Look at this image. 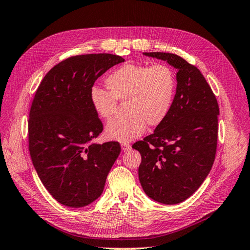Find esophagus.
Listing matches in <instances>:
<instances>
[{"label": "esophagus", "mask_w": 250, "mask_h": 250, "mask_svg": "<svg viewBox=\"0 0 250 250\" xmlns=\"http://www.w3.org/2000/svg\"><path fill=\"white\" fill-rule=\"evenodd\" d=\"M122 149H123V151H128V150H130L131 149V145L129 143H122Z\"/></svg>", "instance_id": "34e87169"}]
</instances>
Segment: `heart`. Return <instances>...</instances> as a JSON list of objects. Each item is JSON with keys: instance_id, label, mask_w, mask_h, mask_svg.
Listing matches in <instances>:
<instances>
[{"instance_id": "obj_1", "label": "heart", "mask_w": 250, "mask_h": 250, "mask_svg": "<svg viewBox=\"0 0 250 250\" xmlns=\"http://www.w3.org/2000/svg\"><path fill=\"white\" fill-rule=\"evenodd\" d=\"M105 82L108 90L94 88L90 102L97 115L107 121L115 117L118 102H126L128 117L112 121L105 131L107 139L121 143L140 138L147 124L156 127L167 119L177 85L175 72L166 63H126Z\"/></svg>"}]
</instances>
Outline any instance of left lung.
Returning a JSON list of instances; mask_svg holds the SVG:
<instances>
[{"label": "left lung", "mask_w": 250, "mask_h": 250, "mask_svg": "<svg viewBox=\"0 0 250 250\" xmlns=\"http://www.w3.org/2000/svg\"><path fill=\"white\" fill-rule=\"evenodd\" d=\"M144 54L166 60L178 72L176 94L167 119L152 134L132 145L142 156L139 178L150 198L176 204L198 190L214 164L219 106L195 65L173 53Z\"/></svg>", "instance_id": "obj_1"}]
</instances>
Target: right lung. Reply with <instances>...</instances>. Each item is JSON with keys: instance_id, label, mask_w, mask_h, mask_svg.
<instances>
[{"instance_id": "obj_1", "label": "right lung", "mask_w": 250, "mask_h": 250, "mask_svg": "<svg viewBox=\"0 0 250 250\" xmlns=\"http://www.w3.org/2000/svg\"><path fill=\"white\" fill-rule=\"evenodd\" d=\"M124 62L107 53L71 56L36 89L28 120L30 155L44 188L63 206L82 208L99 197L121 152L118 142L92 144L103 124L90 93L102 74Z\"/></svg>"}]
</instances>
